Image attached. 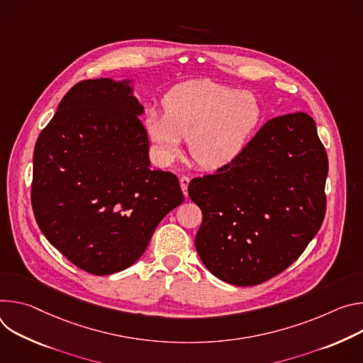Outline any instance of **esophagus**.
I'll return each instance as SVG.
<instances>
[{
    "instance_id": "1",
    "label": "esophagus",
    "mask_w": 363,
    "mask_h": 363,
    "mask_svg": "<svg viewBox=\"0 0 363 363\" xmlns=\"http://www.w3.org/2000/svg\"><path fill=\"white\" fill-rule=\"evenodd\" d=\"M180 187H182V191H183V194L186 196L187 194V186H189V183H190V179L189 177H186V176H183V177H180Z\"/></svg>"
}]
</instances>
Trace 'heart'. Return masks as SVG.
Returning <instances> with one entry per match:
<instances>
[{"instance_id": "obj_1", "label": "heart", "mask_w": 363, "mask_h": 363, "mask_svg": "<svg viewBox=\"0 0 363 363\" xmlns=\"http://www.w3.org/2000/svg\"><path fill=\"white\" fill-rule=\"evenodd\" d=\"M164 112L148 109L144 130L163 164L179 157L183 140L196 163L218 170L235 161L258 127L262 108L247 91L235 92L208 79L189 80L170 89Z\"/></svg>"}]
</instances>
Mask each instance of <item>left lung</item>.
<instances>
[{"label":"left lung","mask_w":363,"mask_h":363,"mask_svg":"<svg viewBox=\"0 0 363 363\" xmlns=\"http://www.w3.org/2000/svg\"><path fill=\"white\" fill-rule=\"evenodd\" d=\"M328 172L308 113L269 119L230 164L189 184L203 215L194 245L205 267L239 287L283 272L323 223Z\"/></svg>","instance_id":"left-lung-1"}]
</instances>
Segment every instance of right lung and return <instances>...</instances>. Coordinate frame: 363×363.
<instances>
[{
    "label": "right lung",
    "mask_w": 363,
    "mask_h": 363,
    "mask_svg": "<svg viewBox=\"0 0 363 363\" xmlns=\"http://www.w3.org/2000/svg\"><path fill=\"white\" fill-rule=\"evenodd\" d=\"M134 80L76 84L33 154L31 205L49 242L95 275L131 267L170 211L183 203L177 177L151 170Z\"/></svg>",
    "instance_id": "1"
}]
</instances>
